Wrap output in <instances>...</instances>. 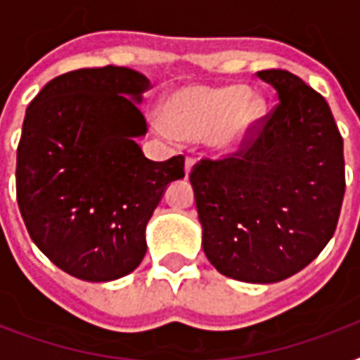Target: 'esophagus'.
Here are the masks:
<instances>
[{"label":"esophagus","mask_w":360,"mask_h":360,"mask_svg":"<svg viewBox=\"0 0 360 360\" xmlns=\"http://www.w3.org/2000/svg\"><path fill=\"white\" fill-rule=\"evenodd\" d=\"M194 164H196V160H194V158L186 157V160H185V174L186 175L191 174V169H192V166H194Z\"/></svg>","instance_id":"34e87169"}]
</instances>
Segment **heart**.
Returning <instances> with one entry per match:
<instances>
[{
  "label": "heart",
  "instance_id": "b5f03b06",
  "mask_svg": "<svg viewBox=\"0 0 360 360\" xmlns=\"http://www.w3.org/2000/svg\"><path fill=\"white\" fill-rule=\"evenodd\" d=\"M262 112V98L237 84L185 86L166 97L157 129L168 138L203 140L217 151H231L245 143Z\"/></svg>",
  "mask_w": 360,
  "mask_h": 360
}]
</instances>
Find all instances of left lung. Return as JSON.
<instances>
[{
  "label": "left lung",
  "instance_id": "left-lung-1",
  "mask_svg": "<svg viewBox=\"0 0 360 360\" xmlns=\"http://www.w3.org/2000/svg\"><path fill=\"white\" fill-rule=\"evenodd\" d=\"M278 104L226 158L188 179L203 252L224 276L273 284L299 273L335 236L346 191L344 140L329 104L288 70H259Z\"/></svg>",
  "mask_w": 360,
  "mask_h": 360
}]
</instances>
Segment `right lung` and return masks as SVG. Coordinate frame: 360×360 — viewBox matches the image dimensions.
I'll return each instance as SVG.
<instances>
[{
    "label": "right lung",
    "mask_w": 360,
    "mask_h": 360,
    "mask_svg": "<svg viewBox=\"0 0 360 360\" xmlns=\"http://www.w3.org/2000/svg\"><path fill=\"white\" fill-rule=\"evenodd\" d=\"M127 67L78 69L53 78L25 110L16 153V200L39 250L89 282L132 273L146 256V226L185 157H143L138 108L151 89Z\"/></svg>",
    "instance_id": "obj_1"
}]
</instances>
